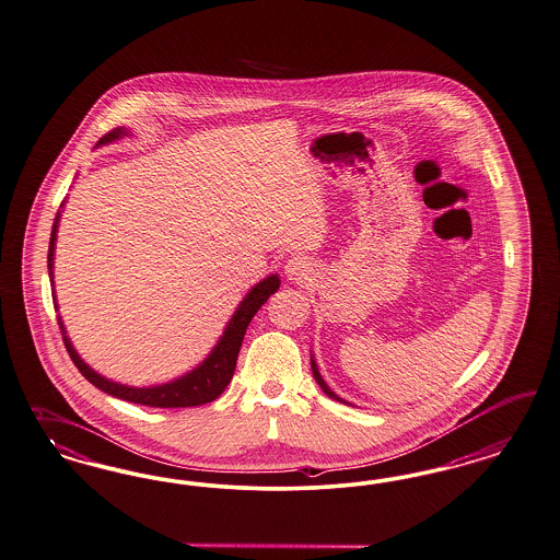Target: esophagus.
<instances>
[{"instance_id": "esophagus-1", "label": "esophagus", "mask_w": 560, "mask_h": 560, "mask_svg": "<svg viewBox=\"0 0 560 560\" xmlns=\"http://www.w3.org/2000/svg\"><path fill=\"white\" fill-rule=\"evenodd\" d=\"M285 277L293 281V283H304L312 277V262L306 256H291L290 260L285 262Z\"/></svg>"}]
</instances>
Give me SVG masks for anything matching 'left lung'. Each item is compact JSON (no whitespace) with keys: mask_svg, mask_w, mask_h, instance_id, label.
I'll list each match as a JSON object with an SVG mask.
<instances>
[{"mask_svg":"<svg viewBox=\"0 0 560 560\" xmlns=\"http://www.w3.org/2000/svg\"><path fill=\"white\" fill-rule=\"evenodd\" d=\"M310 364H312V374H314V378H316V383H318V386L327 393V397H330V399H335V401H339V404H348L346 399H341L330 386L325 383V378H323V374H320V370H318V364H316V360H314V353L310 351Z\"/></svg>","mask_w":560,"mask_h":560,"instance_id":"8db88e82","label":"left lung"}]
</instances>
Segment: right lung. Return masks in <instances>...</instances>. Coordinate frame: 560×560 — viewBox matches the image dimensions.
I'll return each instance as SVG.
<instances>
[{"label":"right lung","instance_id":"add662e5","mask_svg":"<svg viewBox=\"0 0 560 560\" xmlns=\"http://www.w3.org/2000/svg\"><path fill=\"white\" fill-rule=\"evenodd\" d=\"M135 132L130 128H116L109 135L103 136L97 142L95 149L101 147H109L114 142H119L121 138H132ZM66 207V200L61 202L54 228H51V237H49V254H47V270H49V281H51V295H54V306L59 310L58 298H56V281H54V262H56V242H58V228L59 219H61V211ZM281 279L277 272H272L269 277H265L262 281H258L256 285H252L248 293L242 298V302L237 304V308L232 314L230 323L223 328V335L217 339L214 348L209 351V355L196 364L192 370H188L186 374L177 376L174 381L161 383V385L151 386H132L124 385L112 381L103 374H98L95 368L89 366L80 353H78L72 339L68 337L66 325L58 316L59 328L63 335V343L66 349L72 358V362L77 364L80 374L97 386L98 390L130 401V404H138V406L149 407H194L205 406L214 401L228 385L232 383L233 372H235V364H237V353L242 348L246 328L250 325L254 314L260 310V306L269 300L275 291L279 290Z\"/></svg>","mask_w":560,"mask_h":560}]
</instances>
